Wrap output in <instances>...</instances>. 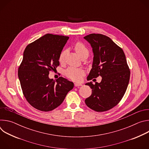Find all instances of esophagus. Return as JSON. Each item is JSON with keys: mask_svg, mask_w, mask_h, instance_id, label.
I'll use <instances>...</instances> for the list:
<instances>
[{"mask_svg": "<svg viewBox=\"0 0 149 149\" xmlns=\"http://www.w3.org/2000/svg\"><path fill=\"white\" fill-rule=\"evenodd\" d=\"M74 86H75V87H79V86H82V84L75 82V83L74 84Z\"/></svg>", "mask_w": 149, "mask_h": 149, "instance_id": "1", "label": "esophagus"}]
</instances>
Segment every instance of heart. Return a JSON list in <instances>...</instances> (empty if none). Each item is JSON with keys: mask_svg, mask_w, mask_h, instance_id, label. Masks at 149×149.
<instances>
[{"mask_svg": "<svg viewBox=\"0 0 149 149\" xmlns=\"http://www.w3.org/2000/svg\"><path fill=\"white\" fill-rule=\"evenodd\" d=\"M75 50L78 56L81 58L84 56H88L89 51L87 48L81 42H78V43L75 45ZM66 54V51H63L59 55V61L60 62H62L63 59H64L65 55ZM85 71L82 69L76 68H70L67 70H66L65 74V75L74 81L79 80L84 75Z\"/></svg>", "mask_w": 149, "mask_h": 149, "instance_id": "obj_1", "label": "heart"}]
</instances>
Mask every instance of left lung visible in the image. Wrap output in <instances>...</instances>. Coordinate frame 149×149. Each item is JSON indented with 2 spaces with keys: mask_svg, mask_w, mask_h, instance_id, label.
I'll return each mask as SVG.
<instances>
[{
  "mask_svg": "<svg viewBox=\"0 0 149 149\" xmlns=\"http://www.w3.org/2000/svg\"><path fill=\"white\" fill-rule=\"evenodd\" d=\"M84 38L91 45L94 54L87 80L102 77L100 83L86 84L92 89V94L85 102L95 111H107L118 104L128 87L130 72L125 56L123 49L107 36L91 33Z\"/></svg>",
  "mask_w": 149,
  "mask_h": 149,
  "instance_id": "obj_1",
  "label": "left lung"
}]
</instances>
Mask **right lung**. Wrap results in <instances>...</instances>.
I'll return each instance as SVG.
<instances>
[{"label":"right lung","mask_w":149,"mask_h":149,"mask_svg":"<svg viewBox=\"0 0 149 149\" xmlns=\"http://www.w3.org/2000/svg\"><path fill=\"white\" fill-rule=\"evenodd\" d=\"M69 37L46 34L29 44L18 69V77L24 95L37 110L49 111L60 105L74 83L59 77L49 78L51 70L59 65V56Z\"/></svg>","instance_id":"1"}]
</instances>
